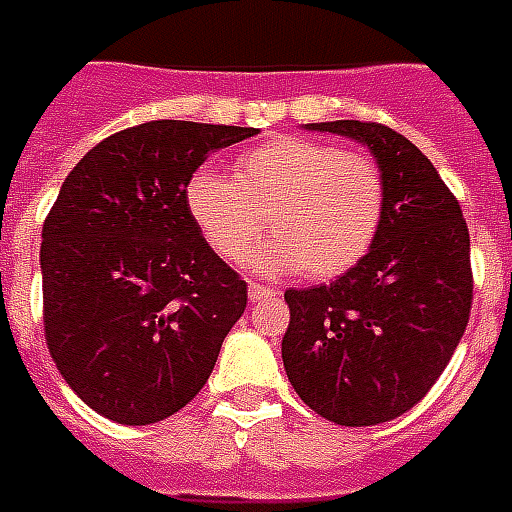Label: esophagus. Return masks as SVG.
Instances as JSON below:
<instances>
[{"instance_id":"34e87169","label":"esophagus","mask_w":512,"mask_h":512,"mask_svg":"<svg viewBox=\"0 0 512 512\" xmlns=\"http://www.w3.org/2000/svg\"><path fill=\"white\" fill-rule=\"evenodd\" d=\"M278 292L275 289H270V286H264V284H250L248 286V297H250V303H259V300H270V297H275Z\"/></svg>"}]
</instances>
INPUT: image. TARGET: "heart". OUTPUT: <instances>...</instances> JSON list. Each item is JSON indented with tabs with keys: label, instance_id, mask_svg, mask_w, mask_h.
<instances>
[{
	"label": "heart",
	"instance_id": "b5f03b06",
	"mask_svg": "<svg viewBox=\"0 0 512 512\" xmlns=\"http://www.w3.org/2000/svg\"><path fill=\"white\" fill-rule=\"evenodd\" d=\"M192 223L212 248L234 262L273 231L250 256L262 273L328 281L353 270L378 237L386 184L369 154L311 137L284 134L242 151L231 179L195 170L184 187Z\"/></svg>",
	"mask_w": 512,
	"mask_h": 512
}]
</instances>
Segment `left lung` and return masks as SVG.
Instances as JSON below:
<instances>
[{"instance_id": "obj_1", "label": "left lung", "mask_w": 512, "mask_h": 512, "mask_svg": "<svg viewBox=\"0 0 512 512\" xmlns=\"http://www.w3.org/2000/svg\"><path fill=\"white\" fill-rule=\"evenodd\" d=\"M364 143L386 184L372 248L333 284L286 289V378L311 411L342 427L411 411L466 331L469 228L433 162L383 123H308Z\"/></svg>"}]
</instances>
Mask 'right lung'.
<instances>
[{
  "mask_svg": "<svg viewBox=\"0 0 512 512\" xmlns=\"http://www.w3.org/2000/svg\"><path fill=\"white\" fill-rule=\"evenodd\" d=\"M250 126L148 121L76 162L43 223V331L79 400L154 424L204 389L248 284L192 223L184 187Z\"/></svg>",
  "mask_w": 512,
  "mask_h": 512,
  "instance_id": "1",
  "label": "right lung"
}]
</instances>
